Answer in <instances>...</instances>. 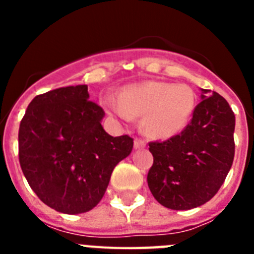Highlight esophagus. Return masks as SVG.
Instances as JSON below:
<instances>
[{"mask_svg": "<svg viewBox=\"0 0 254 254\" xmlns=\"http://www.w3.org/2000/svg\"><path fill=\"white\" fill-rule=\"evenodd\" d=\"M133 146H134V149H142V147H145V141L138 140V138H134Z\"/></svg>", "mask_w": 254, "mask_h": 254, "instance_id": "esophagus-1", "label": "esophagus"}]
</instances>
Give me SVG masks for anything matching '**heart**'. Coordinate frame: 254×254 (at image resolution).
Masks as SVG:
<instances>
[{
  "label": "heart",
  "instance_id": "heart-1",
  "mask_svg": "<svg viewBox=\"0 0 254 254\" xmlns=\"http://www.w3.org/2000/svg\"><path fill=\"white\" fill-rule=\"evenodd\" d=\"M197 99L187 85L147 81L126 89L120 102L109 103V109L121 120L142 117L143 132L154 138H170L190 125Z\"/></svg>",
  "mask_w": 254,
  "mask_h": 254
}]
</instances>
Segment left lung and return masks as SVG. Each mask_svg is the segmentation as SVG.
Masks as SVG:
<instances>
[{"instance_id": "8db88e82", "label": "left lung", "mask_w": 254, "mask_h": 254, "mask_svg": "<svg viewBox=\"0 0 254 254\" xmlns=\"http://www.w3.org/2000/svg\"><path fill=\"white\" fill-rule=\"evenodd\" d=\"M196 105L190 125L177 136L149 143L154 163L147 185L160 205L190 210L210 201L234 160L235 116L217 93Z\"/></svg>"}]
</instances>
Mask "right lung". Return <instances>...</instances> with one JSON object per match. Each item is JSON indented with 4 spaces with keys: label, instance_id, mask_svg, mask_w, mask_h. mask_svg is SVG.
I'll use <instances>...</instances> for the list:
<instances>
[{
    "label": "right lung",
    "instance_id": "1",
    "mask_svg": "<svg viewBox=\"0 0 254 254\" xmlns=\"http://www.w3.org/2000/svg\"><path fill=\"white\" fill-rule=\"evenodd\" d=\"M103 108L87 85L55 89L31 100L19 128V161L31 190L58 212L82 214L104 196L112 172L133 147L128 134L104 131Z\"/></svg>",
    "mask_w": 254,
    "mask_h": 254
}]
</instances>
